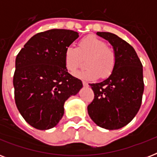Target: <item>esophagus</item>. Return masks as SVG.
Listing matches in <instances>:
<instances>
[{"label":"esophagus","mask_w":157,"mask_h":157,"mask_svg":"<svg viewBox=\"0 0 157 157\" xmlns=\"http://www.w3.org/2000/svg\"><path fill=\"white\" fill-rule=\"evenodd\" d=\"M82 84H83V86H85V87H88L89 86V84L87 83V82H86V81H82Z\"/></svg>","instance_id":"obj_1"}]
</instances>
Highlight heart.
<instances>
[{
    "mask_svg": "<svg viewBox=\"0 0 157 157\" xmlns=\"http://www.w3.org/2000/svg\"><path fill=\"white\" fill-rule=\"evenodd\" d=\"M87 57L85 65L87 67L75 73V76L86 81H94L109 77L114 71L117 63V56L112 47L94 35L85 36L80 40L77 48L69 45L64 53L65 67L74 72L81 64V59Z\"/></svg>",
    "mask_w": 157,
    "mask_h": 157,
    "instance_id": "b5f03b06",
    "label": "heart"
}]
</instances>
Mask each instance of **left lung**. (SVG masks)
<instances>
[{"label": "left lung", "instance_id": "1", "mask_svg": "<svg viewBox=\"0 0 157 157\" xmlns=\"http://www.w3.org/2000/svg\"><path fill=\"white\" fill-rule=\"evenodd\" d=\"M113 46L117 63L113 73L103 82L90 84L94 94L88 113L97 125L121 129L129 124L141 107L144 90L143 65L129 43L111 33H97Z\"/></svg>", "mask_w": 157, "mask_h": 157}]
</instances>
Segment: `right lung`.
<instances>
[{
	"label": "right lung",
	"mask_w": 157,
	"mask_h": 157,
	"mask_svg": "<svg viewBox=\"0 0 157 157\" xmlns=\"http://www.w3.org/2000/svg\"><path fill=\"white\" fill-rule=\"evenodd\" d=\"M78 36L76 32L65 29L39 33L16 57L13 79L16 106L36 129L55 126L63 116L65 101L83 86L64 64L66 48Z\"/></svg>",
	"instance_id": "right-lung-1"
}]
</instances>
